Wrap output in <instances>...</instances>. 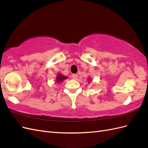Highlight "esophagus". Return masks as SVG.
<instances>
[{
    "instance_id": "34e87169",
    "label": "esophagus",
    "mask_w": 148,
    "mask_h": 148,
    "mask_svg": "<svg viewBox=\"0 0 148 148\" xmlns=\"http://www.w3.org/2000/svg\"><path fill=\"white\" fill-rule=\"evenodd\" d=\"M72 78L74 79H77L78 78V75L77 74H73L72 75Z\"/></svg>"
}]
</instances>
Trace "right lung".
Masks as SVG:
<instances>
[{
	"label": "right lung",
	"instance_id": "right-lung-1",
	"mask_svg": "<svg viewBox=\"0 0 148 148\" xmlns=\"http://www.w3.org/2000/svg\"><path fill=\"white\" fill-rule=\"evenodd\" d=\"M66 78H67L66 77H65V76L62 75L61 73H60V74L58 75V76H57V78H56V83H60L63 82L64 80L65 79H66Z\"/></svg>",
	"mask_w": 148,
	"mask_h": 148
}]
</instances>
